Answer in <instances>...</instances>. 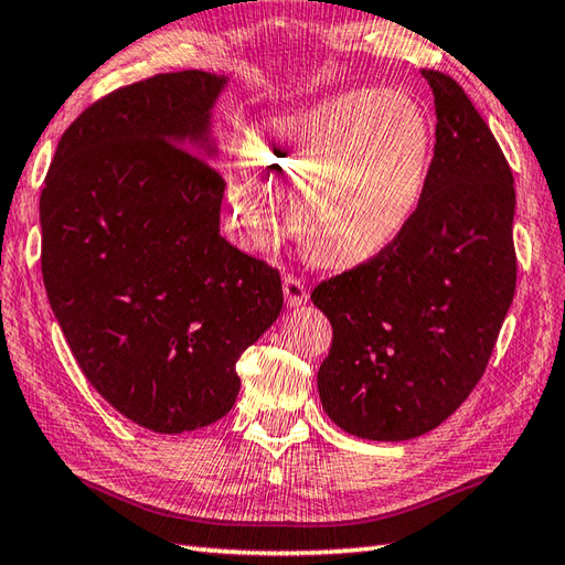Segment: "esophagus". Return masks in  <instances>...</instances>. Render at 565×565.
Listing matches in <instances>:
<instances>
[{
	"instance_id": "esophagus-1",
	"label": "esophagus",
	"mask_w": 565,
	"mask_h": 565,
	"mask_svg": "<svg viewBox=\"0 0 565 565\" xmlns=\"http://www.w3.org/2000/svg\"><path fill=\"white\" fill-rule=\"evenodd\" d=\"M284 298L289 308L303 306L308 301V289L303 279H298V276H284Z\"/></svg>"
}]
</instances>
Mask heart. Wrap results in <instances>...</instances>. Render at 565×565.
I'll return each instance as SVG.
<instances>
[{
  "label": "heart",
  "instance_id": "obj_1",
  "mask_svg": "<svg viewBox=\"0 0 565 565\" xmlns=\"http://www.w3.org/2000/svg\"><path fill=\"white\" fill-rule=\"evenodd\" d=\"M435 134L415 97L356 89L257 124L249 164L225 177L227 201L249 245L262 247L294 203V231L320 267L376 259L423 203Z\"/></svg>",
  "mask_w": 565,
  "mask_h": 565
}]
</instances>
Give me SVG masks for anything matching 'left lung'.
<instances>
[{
    "label": "left lung",
    "mask_w": 565,
    "mask_h": 565,
    "mask_svg": "<svg viewBox=\"0 0 565 565\" xmlns=\"http://www.w3.org/2000/svg\"><path fill=\"white\" fill-rule=\"evenodd\" d=\"M435 94V158L415 218L376 259L310 294L332 322L322 411L354 437L405 441L439 427L488 366L518 259L514 184L498 140L449 75Z\"/></svg>",
    "instance_id": "8db88e82"
}]
</instances>
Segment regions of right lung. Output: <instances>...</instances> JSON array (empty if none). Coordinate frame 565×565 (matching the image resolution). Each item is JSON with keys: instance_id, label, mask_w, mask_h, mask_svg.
I'll return each mask as SVG.
<instances>
[{"instance_id": "obj_1", "label": "right lung", "mask_w": 565, "mask_h": 565, "mask_svg": "<svg viewBox=\"0 0 565 565\" xmlns=\"http://www.w3.org/2000/svg\"><path fill=\"white\" fill-rule=\"evenodd\" d=\"M225 87L184 70L111 92L60 138L41 191L57 326L104 401L160 435L231 413L235 362L284 306L279 271L221 235Z\"/></svg>"}]
</instances>
